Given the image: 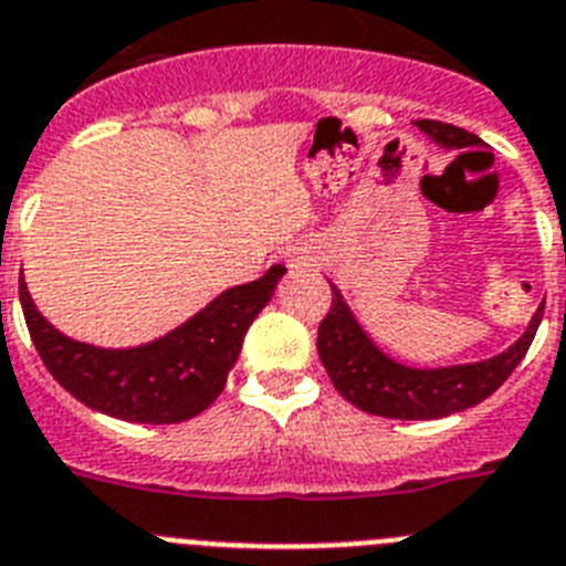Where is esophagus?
Listing matches in <instances>:
<instances>
[{
  "instance_id": "esophagus-1",
  "label": "esophagus",
  "mask_w": 566,
  "mask_h": 566,
  "mask_svg": "<svg viewBox=\"0 0 566 566\" xmlns=\"http://www.w3.org/2000/svg\"><path fill=\"white\" fill-rule=\"evenodd\" d=\"M310 262H313V256H310L307 251H298V248H295V251L290 253V268H293V271H304V268H310Z\"/></svg>"
}]
</instances>
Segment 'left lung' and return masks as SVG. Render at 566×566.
Masks as SVG:
<instances>
[{"label":"left lung","instance_id":"left-lung-1","mask_svg":"<svg viewBox=\"0 0 566 566\" xmlns=\"http://www.w3.org/2000/svg\"><path fill=\"white\" fill-rule=\"evenodd\" d=\"M417 129L442 149H468V146L482 144L473 132L442 124V120H417ZM329 287H333V307L318 327L321 364L327 369L335 389L349 403L369 415L395 417V420H437V417L457 415V411L482 403L505 384L507 375L531 349L544 315V304H538L518 340H513L505 353L493 358L420 369V366L400 364L386 355L360 327V321L344 302L340 290L335 284Z\"/></svg>","mask_w":566,"mask_h":566}]
</instances>
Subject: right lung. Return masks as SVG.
I'll return each instance as SVG.
<instances>
[{
  "mask_svg": "<svg viewBox=\"0 0 566 566\" xmlns=\"http://www.w3.org/2000/svg\"><path fill=\"white\" fill-rule=\"evenodd\" d=\"M284 273L287 268L273 264L256 282L222 290L163 338L126 349L59 333L35 310L24 276L19 279V302L44 366L75 400L126 422L169 426L191 420L220 397L248 327L271 302Z\"/></svg>",
  "mask_w": 566,
  "mask_h": 566,
  "instance_id": "1",
  "label": "right lung"
}]
</instances>
